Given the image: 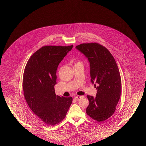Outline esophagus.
<instances>
[{
  "instance_id": "34e87169",
  "label": "esophagus",
  "mask_w": 146,
  "mask_h": 146,
  "mask_svg": "<svg viewBox=\"0 0 146 146\" xmlns=\"http://www.w3.org/2000/svg\"><path fill=\"white\" fill-rule=\"evenodd\" d=\"M82 97V96H79V95H78V96H76L74 97V98H75V99H76V100H78V99Z\"/></svg>"
}]
</instances>
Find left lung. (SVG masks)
<instances>
[{"mask_svg":"<svg viewBox=\"0 0 146 146\" xmlns=\"http://www.w3.org/2000/svg\"><path fill=\"white\" fill-rule=\"evenodd\" d=\"M76 48L90 63L91 82L97 89L96 97L87 95L89 104L86 113L97 121H104L114 113L121 95L117 64L108 49L98 43L82 44Z\"/></svg>","mask_w":146,"mask_h":146,"instance_id":"1","label":"left lung"}]
</instances>
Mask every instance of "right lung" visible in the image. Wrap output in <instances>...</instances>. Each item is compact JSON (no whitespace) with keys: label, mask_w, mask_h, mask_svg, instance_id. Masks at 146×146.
<instances>
[{"label":"right lung","mask_w":146,"mask_h":146,"mask_svg":"<svg viewBox=\"0 0 146 146\" xmlns=\"http://www.w3.org/2000/svg\"><path fill=\"white\" fill-rule=\"evenodd\" d=\"M73 48L45 46L29 59L23 78V90L28 106L45 124L56 125L65 118L72 97L56 95V70L59 63Z\"/></svg>","instance_id":"1"}]
</instances>
